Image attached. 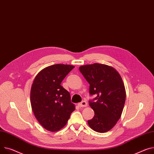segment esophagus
<instances>
[{"mask_svg":"<svg viewBox=\"0 0 154 154\" xmlns=\"http://www.w3.org/2000/svg\"><path fill=\"white\" fill-rule=\"evenodd\" d=\"M78 105L79 107H86L87 106V103L85 101H82L81 103H79Z\"/></svg>","mask_w":154,"mask_h":154,"instance_id":"esophagus-1","label":"esophagus"}]
</instances>
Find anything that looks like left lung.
I'll return each instance as SVG.
<instances>
[{
  "instance_id": "8db88e82",
  "label": "left lung",
  "mask_w": 154,
  "mask_h": 154,
  "mask_svg": "<svg viewBox=\"0 0 154 154\" xmlns=\"http://www.w3.org/2000/svg\"><path fill=\"white\" fill-rule=\"evenodd\" d=\"M79 70L90 84V94L97 96L95 102L89 101L95 115L88 125L96 132H108L115 126L123 110L126 100L123 80L114 67L106 64L82 66Z\"/></svg>"
}]
</instances>
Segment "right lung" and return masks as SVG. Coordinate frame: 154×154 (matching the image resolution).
Wrapping results in <instances>:
<instances>
[{
    "mask_svg": "<svg viewBox=\"0 0 154 154\" xmlns=\"http://www.w3.org/2000/svg\"><path fill=\"white\" fill-rule=\"evenodd\" d=\"M75 67L54 64L46 67L36 75L30 91V102L35 116L45 129L56 132L67 124L75 106L69 92L60 85Z\"/></svg>",
    "mask_w": 154,
    "mask_h": 154,
    "instance_id": "obj_1",
    "label": "right lung"
}]
</instances>
